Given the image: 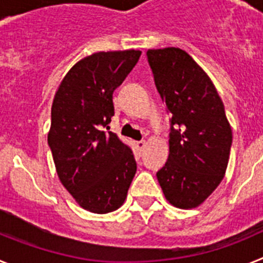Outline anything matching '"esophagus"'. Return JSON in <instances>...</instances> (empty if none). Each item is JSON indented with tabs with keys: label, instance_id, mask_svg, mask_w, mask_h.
Here are the masks:
<instances>
[{
	"label": "esophagus",
	"instance_id": "34e87169",
	"mask_svg": "<svg viewBox=\"0 0 263 263\" xmlns=\"http://www.w3.org/2000/svg\"><path fill=\"white\" fill-rule=\"evenodd\" d=\"M145 145H146L145 141H137V142H136V147L138 148L139 152H142L143 147H145Z\"/></svg>",
	"mask_w": 263,
	"mask_h": 263
}]
</instances>
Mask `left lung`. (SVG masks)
Listing matches in <instances>:
<instances>
[{
  "mask_svg": "<svg viewBox=\"0 0 263 263\" xmlns=\"http://www.w3.org/2000/svg\"><path fill=\"white\" fill-rule=\"evenodd\" d=\"M160 97L171 111L168 159L157 173L170 204L180 210L201 205L224 179L232 127L210 76L178 47L148 50Z\"/></svg>",
  "mask_w": 263,
  "mask_h": 263,
  "instance_id": "8db88e82",
  "label": "left lung"
}]
</instances>
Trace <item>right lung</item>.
<instances>
[{
	"label": "right lung",
	"instance_id": "add662e5",
	"mask_svg": "<svg viewBox=\"0 0 263 263\" xmlns=\"http://www.w3.org/2000/svg\"><path fill=\"white\" fill-rule=\"evenodd\" d=\"M141 53L132 48L88 55L71 67L53 96L47 141L55 168L64 188L89 212L118 210L136 175L132 148L103 127L115 116L113 92Z\"/></svg>",
	"mask_w": 263,
	"mask_h": 263
}]
</instances>
